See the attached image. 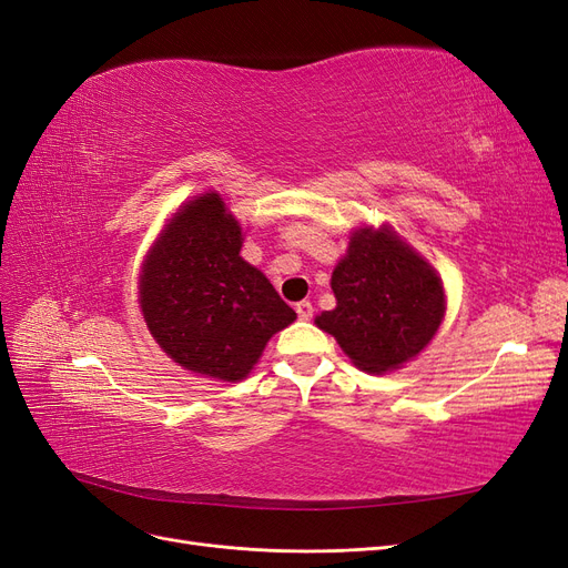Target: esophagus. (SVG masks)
<instances>
[{"mask_svg": "<svg viewBox=\"0 0 568 568\" xmlns=\"http://www.w3.org/2000/svg\"><path fill=\"white\" fill-rule=\"evenodd\" d=\"M296 313H298L301 320H311L313 313H315V307H313L311 301H301V303H296Z\"/></svg>", "mask_w": 568, "mask_h": 568, "instance_id": "obj_1", "label": "esophagus"}]
</instances>
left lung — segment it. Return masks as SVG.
<instances>
[{"label": "left lung", "instance_id": "8db88e82", "mask_svg": "<svg viewBox=\"0 0 568 568\" xmlns=\"http://www.w3.org/2000/svg\"><path fill=\"white\" fill-rule=\"evenodd\" d=\"M332 288L336 307L315 324L365 372L398 369L419 355L445 313L438 274L388 227L351 236Z\"/></svg>", "mask_w": 568, "mask_h": 568}]
</instances>
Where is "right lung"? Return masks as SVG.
Listing matches in <instances>:
<instances>
[{"label":"right lung","instance_id":"obj_1","mask_svg":"<svg viewBox=\"0 0 568 568\" xmlns=\"http://www.w3.org/2000/svg\"><path fill=\"white\" fill-rule=\"evenodd\" d=\"M242 227L217 194L182 205L140 280L149 332L184 369L239 382L272 334L296 320L242 255Z\"/></svg>","mask_w":568,"mask_h":568}]
</instances>
